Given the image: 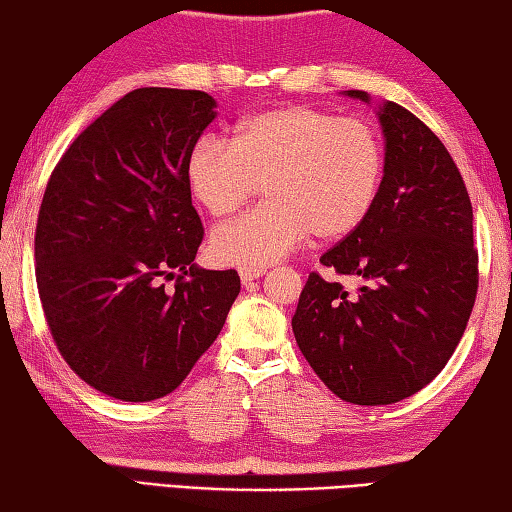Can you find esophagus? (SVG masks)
Here are the masks:
<instances>
[{
	"label": "esophagus",
	"instance_id": "1",
	"mask_svg": "<svg viewBox=\"0 0 512 512\" xmlns=\"http://www.w3.org/2000/svg\"><path fill=\"white\" fill-rule=\"evenodd\" d=\"M264 273H266L264 268H239V277L244 284H250L253 280H257V277H262Z\"/></svg>",
	"mask_w": 512,
	"mask_h": 512
}]
</instances>
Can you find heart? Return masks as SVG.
<instances>
[{
    "label": "heart",
    "mask_w": 512,
    "mask_h": 512,
    "mask_svg": "<svg viewBox=\"0 0 512 512\" xmlns=\"http://www.w3.org/2000/svg\"><path fill=\"white\" fill-rule=\"evenodd\" d=\"M384 171V140L370 121L305 103L244 117L232 144L205 135L185 162L189 192L212 216L237 212L266 185V205L210 237L216 262L241 268L280 262L311 235H352L375 207Z\"/></svg>",
    "instance_id": "b5f03b06"
}]
</instances>
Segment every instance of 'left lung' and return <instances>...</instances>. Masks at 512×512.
Masks as SVG:
<instances>
[{"label": "left lung", "mask_w": 512, "mask_h": 512, "mask_svg": "<svg viewBox=\"0 0 512 512\" xmlns=\"http://www.w3.org/2000/svg\"><path fill=\"white\" fill-rule=\"evenodd\" d=\"M370 101L366 92L348 90ZM386 171L357 230L320 257L363 280L357 296L311 273L293 314L309 366L341 400L379 406L411 397L445 368L479 289L472 203L461 171L429 126L379 106Z\"/></svg>", "instance_id": "obj_1"}]
</instances>
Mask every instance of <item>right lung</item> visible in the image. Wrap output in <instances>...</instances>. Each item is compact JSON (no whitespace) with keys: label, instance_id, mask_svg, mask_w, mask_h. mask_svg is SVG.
Masks as SVG:
<instances>
[{"label":"right lung","instance_id":"obj_1","mask_svg":"<svg viewBox=\"0 0 512 512\" xmlns=\"http://www.w3.org/2000/svg\"><path fill=\"white\" fill-rule=\"evenodd\" d=\"M214 108L201 90L128 92L69 144L42 196L36 282L51 336L85 384L121 402L176 391L239 296L237 271L194 264L203 223L185 162Z\"/></svg>","mask_w":512,"mask_h":512}]
</instances>
